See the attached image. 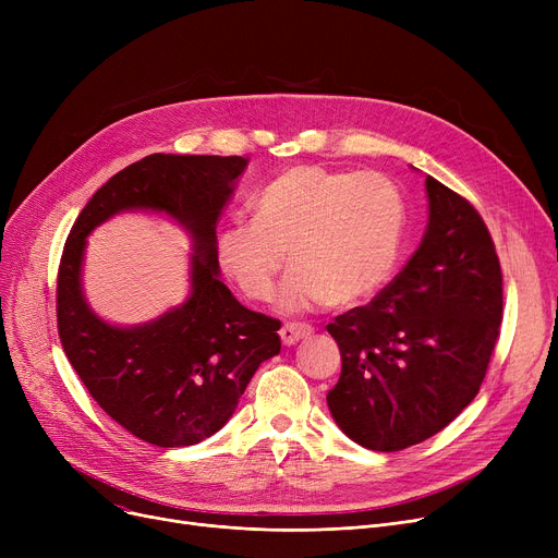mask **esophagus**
I'll return each mask as SVG.
<instances>
[{"label": "esophagus", "instance_id": "34e87169", "mask_svg": "<svg viewBox=\"0 0 558 558\" xmlns=\"http://www.w3.org/2000/svg\"><path fill=\"white\" fill-rule=\"evenodd\" d=\"M312 326L307 324H284L280 328V339L284 345H296L301 339H307L312 337Z\"/></svg>", "mask_w": 558, "mask_h": 558}]
</instances>
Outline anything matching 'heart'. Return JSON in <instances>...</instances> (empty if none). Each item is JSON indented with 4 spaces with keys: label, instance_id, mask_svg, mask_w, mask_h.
<instances>
[{
    "label": "heart",
    "instance_id": "b5f03b06",
    "mask_svg": "<svg viewBox=\"0 0 558 558\" xmlns=\"http://www.w3.org/2000/svg\"><path fill=\"white\" fill-rule=\"evenodd\" d=\"M253 208L255 221L230 223L217 242L223 274L251 301L271 299L287 259L294 269L278 305L291 314L364 303L396 271L407 210L385 173L294 167L264 187Z\"/></svg>",
    "mask_w": 558,
    "mask_h": 558
}]
</instances>
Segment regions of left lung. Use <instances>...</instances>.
<instances>
[{
    "mask_svg": "<svg viewBox=\"0 0 558 558\" xmlns=\"http://www.w3.org/2000/svg\"><path fill=\"white\" fill-rule=\"evenodd\" d=\"M429 219L404 269L335 318L341 375L330 414L362 448L398 452L450 425L477 396L500 335L502 271L480 213L425 179Z\"/></svg>",
    "mask_w": 558,
    "mask_h": 558,
    "instance_id": "8db88e82",
    "label": "left lung"
}]
</instances>
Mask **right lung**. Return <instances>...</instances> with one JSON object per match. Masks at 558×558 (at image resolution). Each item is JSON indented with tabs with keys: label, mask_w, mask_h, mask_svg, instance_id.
I'll return each instance as SVG.
<instances>
[{
	"label": "right lung",
	"mask_w": 558,
	"mask_h": 558,
	"mask_svg": "<svg viewBox=\"0 0 558 558\" xmlns=\"http://www.w3.org/2000/svg\"><path fill=\"white\" fill-rule=\"evenodd\" d=\"M248 158L154 154L114 173L85 203L58 267V337L104 412L160 448L219 432L262 362L280 353V320L244 307L219 278L217 223ZM162 211L193 240L191 294L140 327L92 312L80 271L86 234L120 211Z\"/></svg>",
	"instance_id": "right-lung-1"
}]
</instances>
